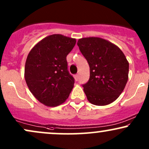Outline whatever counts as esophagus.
Wrapping results in <instances>:
<instances>
[{"instance_id": "esophagus-1", "label": "esophagus", "mask_w": 149, "mask_h": 149, "mask_svg": "<svg viewBox=\"0 0 149 149\" xmlns=\"http://www.w3.org/2000/svg\"><path fill=\"white\" fill-rule=\"evenodd\" d=\"M74 78H75V80H76V81H78V78H79V76H78V74L75 75V76H74Z\"/></svg>"}]
</instances>
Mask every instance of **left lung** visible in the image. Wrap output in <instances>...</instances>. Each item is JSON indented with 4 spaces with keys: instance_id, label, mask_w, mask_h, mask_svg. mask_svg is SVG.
Masks as SVG:
<instances>
[{
    "instance_id": "obj_1",
    "label": "left lung",
    "mask_w": 149,
    "mask_h": 149,
    "mask_svg": "<svg viewBox=\"0 0 149 149\" xmlns=\"http://www.w3.org/2000/svg\"><path fill=\"white\" fill-rule=\"evenodd\" d=\"M90 66V79L83 85L90 103L105 106L123 91L128 80L129 63L118 46L97 37L83 38L77 43Z\"/></svg>"
}]
</instances>
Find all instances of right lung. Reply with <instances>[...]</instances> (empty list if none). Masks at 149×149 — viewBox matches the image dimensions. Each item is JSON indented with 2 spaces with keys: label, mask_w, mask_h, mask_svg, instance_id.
Instances as JSON below:
<instances>
[{
  "label": "right lung",
  "mask_w": 149,
  "mask_h": 149,
  "mask_svg": "<svg viewBox=\"0 0 149 149\" xmlns=\"http://www.w3.org/2000/svg\"><path fill=\"white\" fill-rule=\"evenodd\" d=\"M76 40L53 34L38 42L26 58L24 78L29 89L40 103L57 107L64 103L74 85L68 71L66 56Z\"/></svg>",
  "instance_id": "add662e5"
}]
</instances>
